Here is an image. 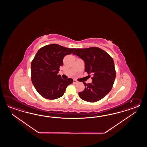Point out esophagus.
I'll use <instances>...</instances> for the list:
<instances>
[{"mask_svg":"<svg viewBox=\"0 0 147 147\" xmlns=\"http://www.w3.org/2000/svg\"><path fill=\"white\" fill-rule=\"evenodd\" d=\"M77 83H78V81H77V80H74V84H77Z\"/></svg>","mask_w":147,"mask_h":147,"instance_id":"obj_1","label":"esophagus"}]
</instances>
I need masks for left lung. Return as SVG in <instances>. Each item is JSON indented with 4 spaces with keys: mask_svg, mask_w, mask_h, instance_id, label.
I'll list each match as a JSON object with an SVG mask.
<instances>
[{
    "mask_svg": "<svg viewBox=\"0 0 147 147\" xmlns=\"http://www.w3.org/2000/svg\"><path fill=\"white\" fill-rule=\"evenodd\" d=\"M84 60V71L92 75V82H83L84 90L79 92L81 99L90 102L101 100L109 92L116 78V72L113 58L98 47L76 49L73 53Z\"/></svg>",
    "mask_w": 147,
    "mask_h": 147,
    "instance_id": "obj_1",
    "label": "left lung"
}]
</instances>
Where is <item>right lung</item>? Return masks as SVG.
Wrapping results in <instances>:
<instances>
[{
  "instance_id": "add662e5",
  "label": "right lung",
  "mask_w": 147,
  "mask_h": 147,
  "mask_svg": "<svg viewBox=\"0 0 147 147\" xmlns=\"http://www.w3.org/2000/svg\"><path fill=\"white\" fill-rule=\"evenodd\" d=\"M75 48H68L58 44L41 48L31 63V79L36 90L42 97L53 100L62 97L66 88L73 79H63L58 75L63 59L73 53Z\"/></svg>"
}]
</instances>
